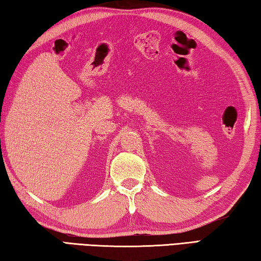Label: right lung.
Segmentation results:
<instances>
[{
  "label": "right lung",
  "mask_w": 261,
  "mask_h": 261,
  "mask_svg": "<svg viewBox=\"0 0 261 261\" xmlns=\"http://www.w3.org/2000/svg\"><path fill=\"white\" fill-rule=\"evenodd\" d=\"M0 141H1V140H0Z\"/></svg>",
  "instance_id": "1"
}]
</instances>
